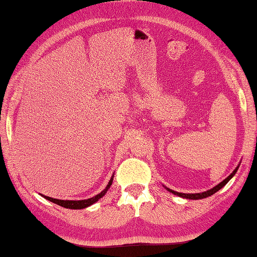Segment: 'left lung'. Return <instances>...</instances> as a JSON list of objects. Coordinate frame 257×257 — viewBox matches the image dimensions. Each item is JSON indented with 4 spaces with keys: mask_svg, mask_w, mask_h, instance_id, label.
<instances>
[{
    "mask_svg": "<svg viewBox=\"0 0 257 257\" xmlns=\"http://www.w3.org/2000/svg\"><path fill=\"white\" fill-rule=\"evenodd\" d=\"M237 170H238V168L234 169V171L231 173V175H230L228 178H225V179H224L222 182H220L219 185L215 186V187H213V188L210 189V190L204 191V193H198V194H182V193H177V191H173V190L169 189V188H168V190H170L172 194L178 195V196L184 197V198H188V199H201V198H205V197L211 196V195H213L214 193H216L217 190H220L221 188H222V187H223L225 184H227V182L234 176V173L237 172Z\"/></svg>",
    "mask_w": 257,
    "mask_h": 257,
    "instance_id": "8db88e82",
    "label": "left lung"
}]
</instances>
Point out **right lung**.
Segmentation results:
<instances>
[{
    "label": "right lung",
    "instance_id": "add662e5",
    "mask_svg": "<svg viewBox=\"0 0 257 257\" xmlns=\"http://www.w3.org/2000/svg\"><path fill=\"white\" fill-rule=\"evenodd\" d=\"M112 181H113V177L111 178V180L108 181V185L106 186V188L104 189L103 191H101L98 195H96L95 197L92 198H88V199H84V201H63V199H56V198H52L49 196H44V198H46L47 201H51L52 203H55L58 204V205L62 206V207H66V208H72V210H81V208H85L87 206L92 205L95 202H97L99 198L103 197L105 193L107 191V189L110 188V186L112 185Z\"/></svg>",
    "mask_w": 257,
    "mask_h": 257
}]
</instances>
